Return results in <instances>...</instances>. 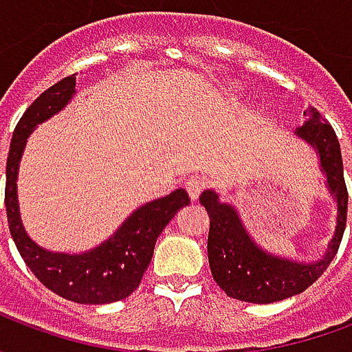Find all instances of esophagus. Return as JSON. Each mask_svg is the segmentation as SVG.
<instances>
[{
  "label": "esophagus",
  "instance_id": "1",
  "mask_svg": "<svg viewBox=\"0 0 352 352\" xmlns=\"http://www.w3.org/2000/svg\"><path fill=\"white\" fill-rule=\"evenodd\" d=\"M186 190H188V196H190L192 199H198L199 198V194H201V190L206 188L207 186V181L204 179V177H199V175H194L190 177L188 181H186Z\"/></svg>",
  "mask_w": 352,
  "mask_h": 352
}]
</instances>
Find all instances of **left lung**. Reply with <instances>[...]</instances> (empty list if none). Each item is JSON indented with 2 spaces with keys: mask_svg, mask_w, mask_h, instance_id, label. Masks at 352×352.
<instances>
[{
  "mask_svg": "<svg viewBox=\"0 0 352 352\" xmlns=\"http://www.w3.org/2000/svg\"><path fill=\"white\" fill-rule=\"evenodd\" d=\"M303 115L307 118L296 133L318 151L330 192L338 199V226L333 239L324 258L313 264H300L265 254L251 241L236 209L228 204H221L213 190H206L199 196V201L209 214V267L217 285L230 298L251 303H273L300 294L326 272L340 249L347 224L349 201L340 141L332 124L326 122L317 109L307 107Z\"/></svg>",
  "mask_w": 352,
  "mask_h": 352,
  "instance_id": "left-lung-1",
  "label": "left lung"
}]
</instances>
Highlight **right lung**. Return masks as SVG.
Masks as SVG:
<instances>
[{
  "mask_svg": "<svg viewBox=\"0 0 352 352\" xmlns=\"http://www.w3.org/2000/svg\"><path fill=\"white\" fill-rule=\"evenodd\" d=\"M75 94V77H64L47 88L26 109L12 131L7 156L5 209L20 256L45 287L69 302L111 303L124 300L139 287L153 260L154 243L190 198L184 188L139 207L109 241L85 254H60L37 247L22 228L16 201V171L28 135L37 124L58 113Z\"/></svg>",
  "mask_w": 352,
  "mask_h": 352,
  "instance_id": "1",
  "label": "right lung"
}]
</instances>
